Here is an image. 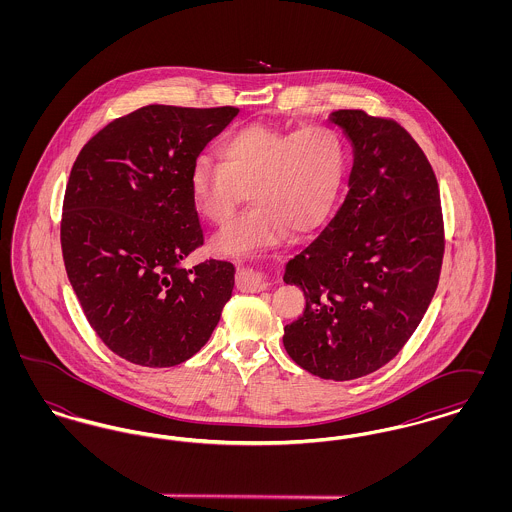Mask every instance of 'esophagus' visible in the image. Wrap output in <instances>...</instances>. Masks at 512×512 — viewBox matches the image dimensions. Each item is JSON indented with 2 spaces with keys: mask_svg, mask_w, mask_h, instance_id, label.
Listing matches in <instances>:
<instances>
[{
  "mask_svg": "<svg viewBox=\"0 0 512 512\" xmlns=\"http://www.w3.org/2000/svg\"><path fill=\"white\" fill-rule=\"evenodd\" d=\"M240 284L249 292H263L270 286V278L263 272H257L253 268L240 270Z\"/></svg>",
  "mask_w": 512,
  "mask_h": 512,
  "instance_id": "1",
  "label": "esophagus"
}]
</instances>
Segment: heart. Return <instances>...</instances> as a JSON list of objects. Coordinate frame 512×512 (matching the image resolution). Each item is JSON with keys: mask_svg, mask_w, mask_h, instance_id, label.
Listing matches in <instances>:
<instances>
[{"mask_svg": "<svg viewBox=\"0 0 512 512\" xmlns=\"http://www.w3.org/2000/svg\"><path fill=\"white\" fill-rule=\"evenodd\" d=\"M220 161L201 155L192 167L190 190L199 213L226 224L244 203L253 209L215 238L226 255H245L284 244L290 230L317 228L340 188L343 151L336 134L322 126L282 130L247 124L219 146Z\"/></svg>", "mask_w": 512, "mask_h": 512, "instance_id": "b5f03b06", "label": "heart"}]
</instances>
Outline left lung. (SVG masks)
Wrapping results in <instances>:
<instances>
[{
  "instance_id": "8db88e82",
  "label": "left lung",
  "mask_w": 512,
  "mask_h": 512,
  "mask_svg": "<svg viewBox=\"0 0 512 512\" xmlns=\"http://www.w3.org/2000/svg\"><path fill=\"white\" fill-rule=\"evenodd\" d=\"M330 121L353 147V169L334 219L286 265L305 311L284 328V347L307 372L343 382L390 363L413 336L445 240L438 180L411 134L359 109Z\"/></svg>"
}]
</instances>
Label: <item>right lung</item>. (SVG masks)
<instances>
[{"instance_id":"right-lung-1","label":"right lung","mask_w":512,"mask_h":512,"mask_svg":"<svg viewBox=\"0 0 512 512\" xmlns=\"http://www.w3.org/2000/svg\"><path fill=\"white\" fill-rule=\"evenodd\" d=\"M238 113L146 105L109 122L74 161L61 219L67 276L101 341L134 365L194 357L232 297V263H182L203 245L192 167Z\"/></svg>"}]
</instances>
